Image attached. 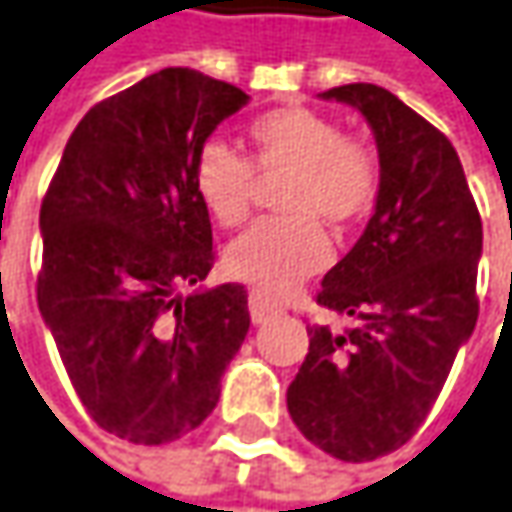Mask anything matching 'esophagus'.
<instances>
[{
  "instance_id": "esophagus-1",
  "label": "esophagus",
  "mask_w": 512,
  "mask_h": 512,
  "mask_svg": "<svg viewBox=\"0 0 512 512\" xmlns=\"http://www.w3.org/2000/svg\"><path fill=\"white\" fill-rule=\"evenodd\" d=\"M249 313H252V321H255V324H266L269 318L281 316L284 307H281L275 298H269V295L252 289V292H249Z\"/></svg>"
}]
</instances>
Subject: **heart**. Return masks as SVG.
Instances as JSON below:
<instances>
[{"mask_svg":"<svg viewBox=\"0 0 512 512\" xmlns=\"http://www.w3.org/2000/svg\"><path fill=\"white\" fill-rule=\"evenodd\" d=\"M249 159L208 141L194 165V191L220 226H240L252 211L257 176H286L284 217L260 220L226 252V269L260 292L281 295L330 263V240L317 223L345 228L374 202L379 170L371 150L313 109L286 106L257 115L246 130Z\"/></svg>","mask_w":512,"mask_h":512,"instance_id":"b5f03b06","label":"heart"}]
</instances>
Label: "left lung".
I'll list each match as a JSON object with an SVG mask.
<instances>
[{
	"mask_svg": "<svg viewBox=\"0 0 512 512\" xmlns=\"http://www.w3.org/2000/svg\"><path fill=\"white\" fill-rule=\"evenodd\" d=\"M362 112L379 153L374 217L316 301L353 318L313 324L286 408L321 452L362 464L408 443L478 321L481 217L452 141L374 83L321 92Z\"/></svg>",
	"mask_w": 512,
	"mask_h": 512,
	"instance_id": "1",
	"label": "left lung"
}]
</instances>
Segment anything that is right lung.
Instances as JSON below:
<instances>
[{"label": "right lung", "instance_id": "add662e5", "mask_svg": "<svg viewBox=\"0 0 512 512\" xmlns=\"http://www.w3.org/2000/svg\"><path fill=\"white\" fill-rule=\"evenodd\" d=\"M246 104L226 80L162 69L83 115L48 185L40 316L89 417L121 440L196 429L249 333L243 286L193 289L214 266L196 156Z\"/></svg>", "mask_w": 512, "mask_h": 512}]
</instances>
